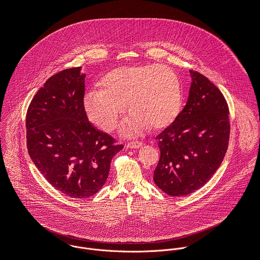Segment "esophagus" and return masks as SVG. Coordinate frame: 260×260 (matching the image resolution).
<instances>
[{
    "label": "esophagus",
    "instance_id": "obj_1",
    "mask_svg": "<svg viewBox=\"0 0 260 260\" xmlns=\"http://www.w3.org/2000/svg\"><path fill=\"white\" fill-rule=\"evenodd\" d=\"M143 146V143L142 142H139V141H137V142H131V143H128L127 145H126V147L127 148H131V149H139V148H141Z\"/></svg>",
    "mask_w": 260,
    "mask_h": 260
}]
</instances>
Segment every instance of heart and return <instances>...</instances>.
<instances>
[{"mask_svg":"<svg viewBox=\"0 0 260 260\" xmlns=\"http://www.w3.org/2000/svg\"><path fill=\"white\" fill-rule=\"evenodd\" d=\"M102 89L86 93L84 106L89 119L111 131L126 109L131 117L122 124L124 136L141 134L150 126L162 129L174 122L181 106L177 76L160 64L129 66L112 70L101 81Z\"/></svg>","mask_w":260,"mask_h":260,"instance_id":"obj_1","label":"heart"}]
</instances>
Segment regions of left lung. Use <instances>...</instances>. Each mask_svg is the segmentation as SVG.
I'll list each match as a JSON object with an SVG mask.
<instances>
[{
    "label": "left lung",
    "instance_id": "obj_1",
    "mask_svg": "<svg viewBox=\"0 0 260 260\" xmlns=\"http://www.w3.org/2000/svg\"><path fill=\"white\" fill-rule=\"evenodd\" d=\"M190 76L186 105L156 137L160 160L154 182L171 197L187 196L204 186L223 162L230 138L224 95L199 72L190 70Z\"/></svg>",
    "mask_w": 260,
    "mask_h": 260
}]
</instances>
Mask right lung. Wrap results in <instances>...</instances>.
Returning <instances> with one entry per match:
<instances>
[{
	"label": "right lung",
	"mask_w": 260,
	"mask_h": 260,
	"mask_svg": "<svg viewBox=\"0 0 260 260\" xmlns=\"http://www.w3.org/2000/svg\"><path fill=\"white\" fill-rule=\"evenodd\" d=\"M81 67L51 76L26 113L28 154L47 182L73 199H87L105 183L112 158L123 148L88 120Z\"/></svg>",
	"instance_id": "add662e5"
}]
</instances>
